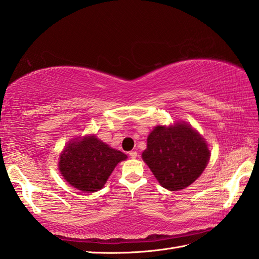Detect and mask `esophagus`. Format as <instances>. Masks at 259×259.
Here are the masks:
<instances>
[{
  "instance_id": "esophagus-1",
  "label": "esophagus",
  "mask_w": 259,
  "mask_h": 259,
  "mask_svg": "<svg viewBox=\"0 0 259 259\" xmlns=\"http://www.w3.org/2000/svg\"><path fill=\"white\" fill-rule=\"evenodd\" d=\"M129 156H130V158L135 159V158H137V156H138V152H137V151H130L129 152Z\"/></svg>"
}]
</instances>
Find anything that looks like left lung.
Wrapping results in <instances>:
<instances>
[{
	"label": "left lung",
	"mask_w": 259,
	"mask_h": 259,
	"mask_svg": "<svg viewBox=\"0 0 259 259\" xmlns=\"http://www.w3.org/2000/svg\"><path fill=\"white\" fill-rule=\"evenodd\" d=\"M210 151L199 133L190 124L155 126L147 139L142 159L163 188L181 190L205 170Z\"/></svg>",
	"instance_id": "obj_1"
}]
</instances>
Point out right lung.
Returning <instances> with one entry per match:
<instances>
[{"label":"right lung","instance_id":"1","mask_svg":"<svg viewBox=\"0 0 259 259\" xmlns=\"http://www.w3.org/2000/svg\"><path fill=\"white\" fill-rule=\"evenodd\" d=\"M128 158L95 135L68 142L60 155L59 170L68 183L83 192L100 190L115 166Z\"/></svg>","mask_w":259,"mask_h":259}]
</instances>
